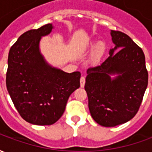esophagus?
<instances>
[{
    "mask_svg": "<svg viewBox=\"0 0 152 152\" xmlns=\"http://www.w3.org/2000/svg\"><path fill=\"white\" fill-rule=\"evenodd\" d=\"M80 87H84L85 86V83H86V78L84 76H81L80 80Z\"/></svg>",
    "mask_w": 152,
    "mask_h": 152,
    "instance_id": "34e87169",
    "label": "esophagus"
}]
</instances>
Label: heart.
Here are the masks:
<instances>
[{
    "mask_svg": "<svg viewBox=\"0 0 152 152\" xmlns=\"http://www.w3.org/2000/svg\"><path fill=\"white\" fill-rule=\"evenodd\" d=\"M93 46H89V48H92ZM102 51H103V47H102V45H99L98 48H97V50H96V54H100V53H102Z\"/></svg>",
    "mask_w": 152,
    "mask_h": 152,
    "instance_id": "obj_1",
    "label": "heart"
}]
</instances>
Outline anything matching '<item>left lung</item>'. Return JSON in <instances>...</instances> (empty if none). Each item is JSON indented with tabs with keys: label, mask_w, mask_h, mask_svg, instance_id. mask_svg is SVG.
<instances>
[{
	"label": "left lung",
	"mask_w": 152,
	"mask_h": 152,
	"mask_svg": "<svg viewBox=\"0 0 152 152\" xmlns=\"http://www.w3.org/2000/svg\"><path fill=\"white\" fill-rule=\"evenodd\" d=\"M111 35L115 46L104 62L88 68L85 85L91 116L104 127L134 118L148 84L142 50L124 32L112 30ZM115 73L119 76L112 79L110 75Z\"/></svg>",
	"instance_id": "1"
}]
</instances>
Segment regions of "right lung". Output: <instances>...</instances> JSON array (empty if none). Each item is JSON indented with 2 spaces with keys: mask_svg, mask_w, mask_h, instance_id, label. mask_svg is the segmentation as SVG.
<instances>
[{
  "mask_svg": "<svg viewBox=\"0 0 152 152\" xmlns=\"http://www.w3.org/2000/svg\"><path fill=\"white\" fill-rule=\"evenodd\" d=\"M52 29L48 23L26 31L9 52L7 90L22 118L37 125L58 121L69 96L80 86V72L66 73L52 67L40 53V38Z\"/></svg>",
  "mask_w": 152,
  "mask_h": 152,
  "instance_id": "add662e5",
  "label": "right lung"
}]
</instances>
